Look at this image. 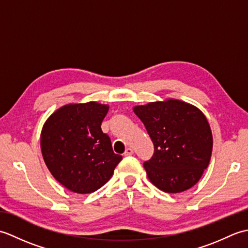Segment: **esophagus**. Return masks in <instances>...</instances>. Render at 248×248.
Instances as JSON below:
<instances>
[{
	"label": "esophagus",
	"mask_w": 248,
	"mask_h": 248,
	"mask_svg": "<svg viewBox=\"0 0 248 248\" xmlns=\"http://www.w3.org/2000/svg\"><path fill=\"white\" fill-rule=\"evenodd\" d=\"M134 154V151H133V149L132 148H127L125 149V151H124V155H133Z\"/></svg>",
	"instance_id": "1"
}]
</instances>
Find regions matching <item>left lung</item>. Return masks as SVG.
<instances>
[{
	"mask_svg": "<svg viewBox=\"0 0 248 248\" xmlns=\"http://www.w3.org/2000/svg\"><path fill=\"white\" fill-rule=\"evenodd\" d=\"M133 110L155 146L154 155L144 163L150 182L166 193L194 186L209 165L213 147L203 113L176 99L136 105Z\"/></svg>",
	"mask_w": 248,
	"mask_h": 248,
	"instance_id": "obj_1",
	"label": "left lung"
}]
</instances>
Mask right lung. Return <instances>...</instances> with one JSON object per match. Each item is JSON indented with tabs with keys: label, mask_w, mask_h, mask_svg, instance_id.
Segmentation results:
<instances>
[{
	"label": "right lung",
	"mask_w": 248,
	"mask_h": 248,
	"mask_svg": "<svg viewBox=\"0 0 248 248\" xmlns=\"http://www.w3.org/2000/svg\"><path fill=\"white\" fill-rule=\"evenodd\" d=\"M108 105L98 102L66 104L46 119L40 147L46 167L71 192L97 191L113 176L123 156L114 154L101 124Z\"/></svg>",
	"instance_id": "1"
}]
</instances>
